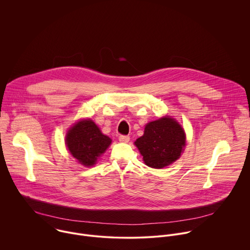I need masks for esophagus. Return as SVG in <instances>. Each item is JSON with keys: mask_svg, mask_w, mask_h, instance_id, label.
Instances as JSON below:
<instances>
[{"mask_svg": "<svg viewBox=\"0 0 250 250\" xmlns=\"http://www.w3.org/2000/svg\"><path fill=\"white\" fill-rule=\"evenodd\" d=\"M129 141H130V137L129 136H123V135L119 136V142H121V143H128Z\"/></svg>", "mask_w": 250, "mask_h": 250, "instance_id": "obj_1", "label": "esophagus"}]
</instances>
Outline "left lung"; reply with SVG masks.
Here are the masks:
<instances>
[{"instance_id":"8db88e82","label":"left lung","mask_w":250,"mask_h":250,"mask_svg":"<svg viewBox=\"0 0 250 250\" xmlns=\"http://www.w3.org/2000/svg\"><path fill=\"white\" fill-rule=\"evenodd\" d=\"M135 145L146 165L161 169L180 158L186 146V134L174 118L164 116L147 123Z\"/></svg>"}]
</instances>
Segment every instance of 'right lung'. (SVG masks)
<instances>
[{
    "instance_id": "add662e5",
    "label": "right lung",
    "mask_w": 250,
    "mask_h": 250,
    "mask_svg": "<svg viewBox=\"0 0 250 250\" xmlns=\"http://www.w3.org/2000/svg\"><path fill=\"white\" fill-rule=\"evenodd\" d=\"M65 144L80 164L90 167L110 146L111 139L104 135L93 120L83 119L69 128Z\"/></svg>"
}]
</instances>
